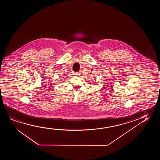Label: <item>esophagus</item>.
I'll use <instances>...</instances> for the list:
<instances>
[{"instance_id":"obj_1","label":"esophagus","mask_w":160,"mask_h":160,"mask_svg":"<svg viewBox=\"0 0 160 160\" xmlns=\"http://www.w3.org/2000/svg\"><path fill=\"white\" fill-rule=\"evenodd\" d=\"M80 74H80V72H76V73H75V75H77V76H80Z\"/></svg>"}]
</instances>
